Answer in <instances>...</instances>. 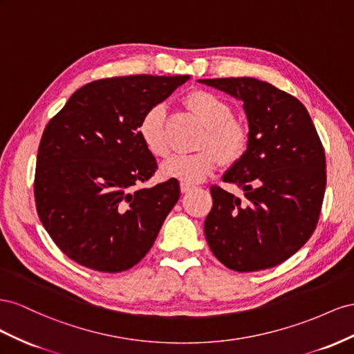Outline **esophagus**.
Returning <instances> with one entry per match:
<instances>
[{
  "label": "esophagus",
  "instance_id": "1",
  "mask_svg": "<svg viewBox=\"0 0 354 354\" xmlns=\"http://www.w3.org/2000/svg\"><path fill=\"white\" fill-rule=\"evenodd\" d=\"M194 187L193 185H189V184H183V183H180V193H188V191H191V189H193Z\"/></svg>",
  "mask_w": 354,
  "mask_h": 354
}]
</instances>
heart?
Masks as SVG:
<instances>
[{
	"instance_id": "1",
	"label": "heart",
	"mask_w": 354,
	"mask_h": 354,
	"mask_svg": "<svg viewBox=\"0 0 354 354\" xmlns=\"http://www.w3.org/2000/svg\"><path fill=\"white\" fill-rule=\"evenodd\" d=\"M188 108L206 126L200 148L193 154H174L160 166V174L183 184H196L216 170L221 160L230 165L243 156L248 147V129L233 118V109L221 97L205 90H196L185 99ZM166 108L157 104L140 118L138 133L151 154L166 157L170 151L165 127Z\"/></svg>"
}]
</instances>
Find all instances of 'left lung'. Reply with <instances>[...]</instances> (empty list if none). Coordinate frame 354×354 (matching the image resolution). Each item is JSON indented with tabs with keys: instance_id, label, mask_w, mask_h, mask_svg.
Returning a JSON list of instances; mask_svg holds the SVG:
<instances>
[{
	"instance_id": "8db88e82",
	"label": "left lung",
	"mask_w": 354,
	"mask_h": 354,
	"mask_svg": "<svg viewBox=\"0 0 354 354\" xmlns=\"http://www.w3.org/2000/svg\"><path fill=\"white\" fill-rule=\"evenodd\" d=\"M200 83L240 99L248 147L222 180L245 198L210 187L205 221L210 250L239 272L276 267L315 231L326 187V160L316 127L297 97L257 78H205Z\"/></svg>"
}]
</instances>
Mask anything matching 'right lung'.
Masks as SVG:
<instances>
[{"label":"right lung","mask_w":354,"mask_h":354,"mask_svg":"<svg viewBox=\"0 0 354 354\" xmlns=\"http://www.w3.org/2000/svg\"><path fill=\"white\" fill-rule=\"evenodd\" d=\"M188 80H97L78 88L48 121L37 156V212L57 248L80 266L126 271L154 245L180 189L176 179L136 188L157 170L138 124Z\"/></svg>","instance_id":"right-lung-1"}]
</instances>
